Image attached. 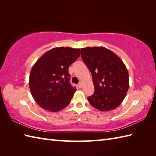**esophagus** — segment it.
I'll return each mask as SVG.
<instances>
[{
    "label": "esophagus",
    "mask_w": 156,
    "mask_h": 156,
    "mask_svg": "<svg viewBox=\"0 0 156 156\" xmlns=\"http://www.w3.org/2000/svg\"><path fill=\"white\" fill-rule=\"evenodd\" d=\"M78 87L80 88H81L82 87V82H80V83L78 84Z\"/></svg>",
    "instance_id": "34e87169"
}]
</instances>
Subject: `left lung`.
Instances as JSON below:
<instances>
[{
	"label": "left lung",
	"mask_w": 156,
	"mask_h": 156,
	"mask_svg": "<svg viewBox=\"0 0 156 156\" xmlns=\"http://www.w3.org/2000/svg\"><path fill=\"white\" fill-rule=\"evenodd\" d=\"M81 57L94 86V94L87 98L90 104L101 111L119 107L129 86L127 69L121 58L104 47L82 48Z\"/></svg>",
	"instance_id": "left-lung-1"
}]
</instances>
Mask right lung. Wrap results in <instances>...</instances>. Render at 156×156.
I'll use <instances>...</instances> for the list:
<instances>
[{
    "instance_id": "1",
    "label": "right lung",
    "mask_w": 156,
    "mask_h": 156,
    "mask_svg": "<svg viewBox=\"0 0 156 156\" xmlns=\"http://www.w3.org/2000/svg\"><path fill=\"white\" fill-rule=\"evenodd\" d=\"M80 55V49L55 48L45 53L33 66L29 88L42 108L58 112L69 104L76 88L69 83L68 68Z\"/></svg>"
}]
</instances>
